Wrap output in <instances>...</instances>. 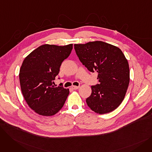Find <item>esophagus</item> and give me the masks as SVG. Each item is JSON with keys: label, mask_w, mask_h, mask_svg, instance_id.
<instances>
[{"label": "esophagus", "mask_w": 152, "mask_h": 152, "mask_svg": "<svg viewBox=\"0 0 152 152\" xmlns=\"http://www.w3.org/2000/svg\"><path fill=\"white\" fill-rule=\"evenodd\" d=\"M72 89H74V90H76V89H78L79 88V86H73L71 87Z\"/></svg>", "instance_id": "obj_1"}]
</instances>
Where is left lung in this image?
<instances>
[{"instance_id":"left-lung-1","label":"left lung","mask_w":152,"mask_h":152,"mask_svg":"<svg viewBox=\"0 0 152 152\" xmlns=\"http://www.w3.org/2000/svg\"><path fill=\"white\" fill-rule=\"evenodd\" d=\"M79 60L91 72L98 73L100 84L92 86L86 99L94 112L105 114L117 108L124 99L129 84L128 61L119 48L102 42L75 44Z\"/></svg>"}]
</instances>
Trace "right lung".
<instances>
[{
	"label": "right lung",
	"instance_id": "add662e5",
	"mask_svg": "<svg viewBox=\"0 0 152 152\" xmlns=\"http://www.w3.org/2000/svg\"><path fill=\"white\" fill-rule=\"evenodd\" d=\"M73 49V44L64 46L44 44L31 52L20 69L21 90L29 107L39 115H55L64 105L69 89L53 84L63 60Z\"/></svg>",
	"mask_w": 152,
	"mask_h": 152
}]
</instances>
